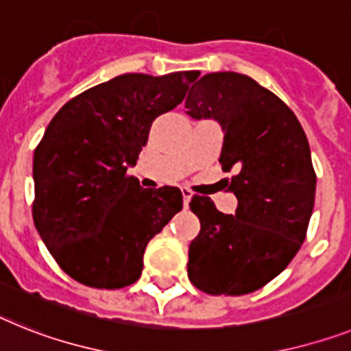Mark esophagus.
Segmentation results:
<instances>
[{"instance_id": "34e87169", "label": "esophagus", "mask_w": 351, "mask_h": 351, "mask_svg": "<svg viewBox=\"0 0 351 351\" xmlns=\"http://www.w3.org/2000/svg\"><path fill=\"white\" fill-rule=\"evenodd\" d=\"M182 196H184V205L187 207L191 202V198H193V193H191L189 189H182Z\"/></svg>"}]
</instances>
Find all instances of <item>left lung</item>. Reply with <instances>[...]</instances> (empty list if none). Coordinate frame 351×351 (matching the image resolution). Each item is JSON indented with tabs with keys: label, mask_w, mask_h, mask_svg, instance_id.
<instances>
[{
	"label": "left lung",
	"mask_w": 351,
	"mask_h": 351,
	"mask_svg": "<svg viewBox=\"0 0 351 351\" xmlns=\"http://www.w3.org/2000/svg\"><path fill=\"white\" fill-rule=\"evenodd\" d=\"M194 119H216L225 132L223 171H235L228 191L235 214L207 196L189 207L202 228L189 244L187 275L207 294L241 296L261 289L302 248L316 196L307 135L278 96L239 73H208L185 99Z\"/></svg>",
	"instance_id": "obj_1"
}]
</instances>
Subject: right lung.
I'll return each mask as SVG.
<instances>
[{
  "mask_svg": "<svg viewBox=\"0 0 351 351\" xmlns=\"http://www.w3.org/2000/svg\"><path fill=\"white\" fill-rule=\"evenodd\" d=\"M198 71L126 73L55 114L34 153V223L71 278L96 289L139 280L143 255L176 212L178 187L143 189L126 175L152 123L180 105Z\"/></svg>",
  "mask_w": 351,
  "mask_h": 351,
  "instance_id": "1",
  "label": "right lung"
}]
</instances>
